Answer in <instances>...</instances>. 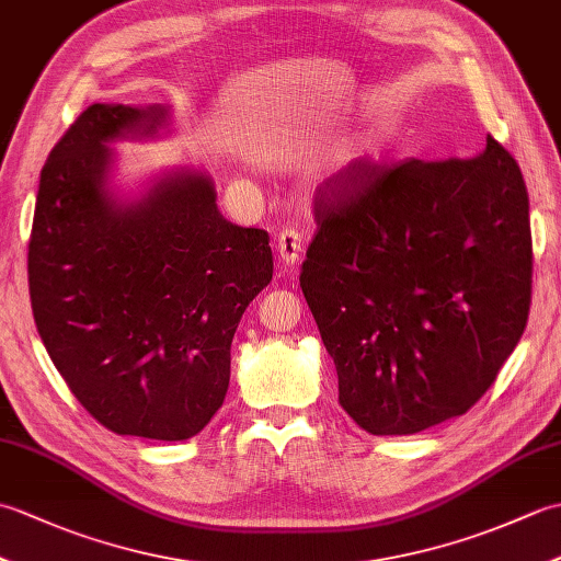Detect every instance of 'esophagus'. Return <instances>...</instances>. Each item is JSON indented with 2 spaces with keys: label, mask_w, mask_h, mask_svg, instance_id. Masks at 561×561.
Returning a JSON list of instances; mask_svg holds the SVG:
<instances>
[{
  "label": "esophagus",
  "mask_w": 561,
  "mask_h": 561,
  "mask_svg": "<svg viewBox=\"0 0 561 561\" xmlns=\"http://www.w3.org/2000/svg\"><path fill=\"white\" fill-rule=\"evenodd\" d=\"M277 255L284 267H294L301 257V233L294 229H284L277 236Z\"/></svg>",
  "instance_id": "34e87169"
}]
</instances>
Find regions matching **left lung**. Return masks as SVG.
<instances>
[{
  "label": "left lung",
  "mask_w": 561,
  "mask_h": 561,
  "mask_svg": "<svg viewBox=\"0 0 561 561\" xmlns=\"http://www.w3.org/2000/svg\"><path fill=\"white\" fill-rule=\"evenodd\" d=\"M301 289L340 404L376 436L460 416L526 330L528 190L486 137L472 159L352 161L318 190Z\"/></svg>",
  "instance_id": "1"
}]
</instances>
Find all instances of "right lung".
I'll return each instance as SVG.
<instances>
[{"label": "right lung", "instance_id": "right-lung-1", "mask_svg": "<svg viewBox=\"0 0 561 561\" xmlns=\"http://www.w3.org/2000/svg\"><path fill=\"white\" fill-rule=\"evenodd\" d=\"M169 105L93 103L41 171L28 243L35 328L93 420L185 440L226 398L231 342L272 279L270 236L217 207L205 171H165L135 197L111 183L117 139H153Z\"/></svg>", "mask_w": 561, "mask_h": 561}]
</instances>
